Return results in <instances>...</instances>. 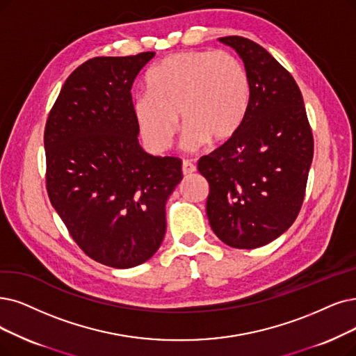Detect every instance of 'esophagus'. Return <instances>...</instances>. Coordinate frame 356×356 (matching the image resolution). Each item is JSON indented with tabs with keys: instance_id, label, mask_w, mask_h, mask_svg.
Here are the masks:
<instances>
[{
	"instance_id": "esophagus-1",
	"label": "esophagus",
	"mask_w": 356,
	"mask_h": 356,
	"mask_svg": "<svg viewBox=\"0 0 356 356\" xmlns=\"http://www.w3.org/2000/svg\"><path fill=\"white\" fill-rule=\"evenodd\" d=\"M195 170H197L195 165L191 163L190 161H184L182 162V174L184 175H191V174L195 172Z\"/></svg>"
}]
</instances>
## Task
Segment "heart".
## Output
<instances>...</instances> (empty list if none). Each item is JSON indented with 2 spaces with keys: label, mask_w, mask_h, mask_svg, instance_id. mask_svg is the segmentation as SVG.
<instances>
[{
  "label": "heart",
  "mask_w": 356,
  "mask_h": 356,
  "mask_svg": "<svg viewBox=\"0 0 356 356\" xmlns=\"http://www.w3.org/2000/svg\"><path fill=\"white\" fill-rule=\"evenodd\" d=\"M147 93L136 96L133 113L149 149L166 150L182 124V146L219 145L243 122L250 80L241 61L225 51H182L169 55L147 77Z\"/></svg>",
  "instance_id": "obj_1"
}]
</instances>
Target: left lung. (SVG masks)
<instances>
[{"label": "left lung", "mask_w": 356, "mask_h": 356, "mask_svg": "<svg viewBox=\"0 0 356 356\" xmlns=\"http://www.w3.org/2000/svg\"><path fill=\"white\" fill-rule=\"evenodd\" d=\"M244 61L250 102L238 130L198 161L209 182L207 218L234 248L272 243L295 222L307 188L314 138L289 71L243 36L219 38Z\"/></svg>", "instance_id": "left-lung-1"}]
</instances>
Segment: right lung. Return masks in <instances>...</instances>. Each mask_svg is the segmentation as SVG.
Returning a JSON list of instances; mask_svg holds the SVG:
<instances>
[{"label": "right lung", "mask_w": 356, "mask_h": 356, "mask_svg": "<svg viewBox=\"0 0 356 356\" xmlns=\"http://www.w3.org/2000/svg\"><path fill=\"white\" fill-rule=\"evenodd\" d=\"M154 52L96 56L68 76L45 125L47 191L81 251L129 268L161 247L181 159L138 145L133 83Z\"/></svg>", "instance_id": "add662e5"}]
</instances>
